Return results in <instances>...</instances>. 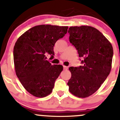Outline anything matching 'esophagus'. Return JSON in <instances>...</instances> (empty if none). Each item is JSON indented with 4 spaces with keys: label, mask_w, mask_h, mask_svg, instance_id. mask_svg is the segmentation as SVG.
I'll use <instances>...</instances> for the list:
<instances>
[{
    "label": "esophagus",
    "mask_w": 120,
    "mask_h": 120,
    "mask_svg": "<svg viewBox=\"0 0 120 120\" xmlns=\"http://www.w3.org/2000/svg\"><path fill=\"white\" fill-rule=\"evenodd\" d=\"M63 68L64 70H67L68 69V66H63Z\"/></svg>",
    "instance_id": "1"
}]
</instances>
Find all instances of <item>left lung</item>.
Wrapping results in <instances>:
<instances>
[{"label":"left lung","mask_w":120,"mask_h":120,"mask_svg":"<svg viewBox=\"0 0 120 120\" xmlns=\"http://www.w3.org/2000/svg\"><path fill=\"white\" fill-rule=\"evenodd\" d=\"M70 42L84 57L79 67H70L71 77L68 82L74 96L85 98L95 93L106 79L112 66L113 48L106 38L90 26H71Z\"/></svg>","instance_id":"1"}]
</instances>
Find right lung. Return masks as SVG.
Masks as SVG:
<instances>
[{
	"label": "right lung",
	"mask_w": 120,
	"mask_h": 120,
	"mask_svg": "<svg viewBox=\"0 0 120 120\" xmlns=\"http://www.w3.org/2000/svg\"><path fill=\"white\" fill-rule=\"evenodd\" d=\"M68 26L40 25L25 31L14 47L16 75L28 92L44 98L52 92L55 80L63 71L61 65H51L46 60L48 54L54 55L55 42L67 33Z\"/></svg>",
	"instance_id": "1"
}]
</instances>
